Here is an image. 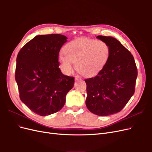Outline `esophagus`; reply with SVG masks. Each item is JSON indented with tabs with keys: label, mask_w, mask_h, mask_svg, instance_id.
Segmentation results:
<instances>
[{
	"label": "esophagus",
	"mask_w": 152,
	"mask_h": 152,
	"mask_svg": "<svg viewBox=\"0 0 152 152\" xmlns=\"http://www.w3.org/2000/svg\"><path fill=\"white\" fill-rule=\"evenodd\" d=\"M80 79H81V77H80V76L76 75V76L75 77V80H80Z\"/></svg>",
	"instance_id": "esophagus-1"
}]
</instances>
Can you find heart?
<instances>
[{
	"instance_id": "heart-1",
	"label": "heart",
	"mask_w": 152,
	"mask_h": 152,
	"mask_svg": "<svg viewBox=\"0 0 152 152\" xmlns=\"http://www.w3.org/2000/svg\"><path fill=\"white\" fill-rule=\"evenodd\" d=\"M58 62L63 73L69 75L76 63L77 70L86 77L95 76L107 65L110 56L109 45L103 40L80 38L65 45Z\"/></svg>"
}]
</instances>
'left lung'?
<instances>
[{
	"mask_svg": "<svg viewBox=\"0 0 152 152\" xmlns=\"http://www.w3.org/2000/svg\"><path fill=\"white\" fill-rule=\"evenodd\" d=\"M96 38L109 45L110 56L97 75L85 80L86 104L91 112L107 116L121 111L134 94L137 71L134 57L118 40L102 35Z\"/></svg>",
	"mask_w": 152,
	"mask_h": 152,
	"instance_id": "left-lung-1",
	"label": "left lung"
}]
</instances>
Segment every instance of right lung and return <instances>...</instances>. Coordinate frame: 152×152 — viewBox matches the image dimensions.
Wrapping results in <instances>:
<instances>
[{
    "label": "right lung",
    "mask_w": 152,
    "mask_h": 152,
    "mask_svg": "<svg viewBox=\"0 0 152 152\" xmlns=\"http://www.w3.org/2000/svg\"><path fill=\"white\" fill-rule=\"evenodd\" d=\"M66 39L60 34L37 35L17 56L15 79L20 98L39 115L59 111L74 86V78L63 75L59 68V53Z\"/></svg>",
    "instance_id": "add662e5"
}]
</instances>
